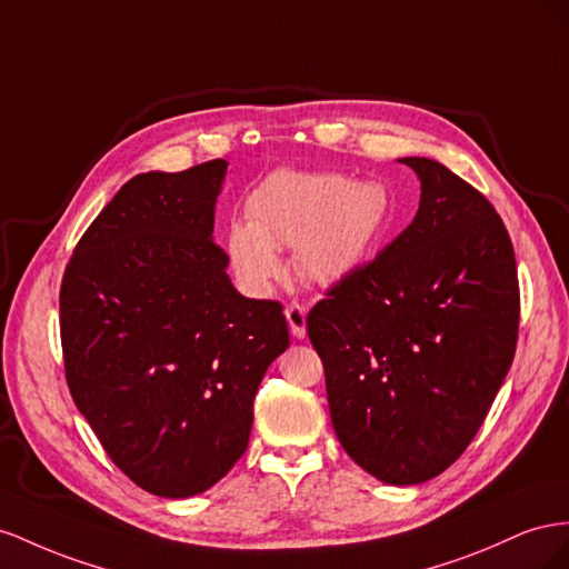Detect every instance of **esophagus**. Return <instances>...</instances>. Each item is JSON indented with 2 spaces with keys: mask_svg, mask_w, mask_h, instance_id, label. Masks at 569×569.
<instances>
[{
  "mask_svg": "<svg viewBox=\"0 0 569 569\" xmlns=\"http://www.w3.org/2000/svg\"><path fill=\"white\" fill-rule=\"evenodd\" d=\"M286 319H288L290 333H293L296 338H305V333H307V312H305V307L298 305V302L286 305Z\"/></svg>",
  "mask_w": 569,
  "mask_h": 569,
  "instance_id": "esophagus-1",
  "label": "esophagus"
}]
</instances>
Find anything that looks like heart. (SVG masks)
I'll return each instance as SVG.
<instances>
[{"instance_id": "heart-1", "label": "heart", "mask_w": 569, "mask_h": 569, "mask_svg": "<svg viewBox=\"0 0 569 569\" xmlns=\"http://www.w3.org/2000/svg\"><path fill=\"white\" fill-rule=\"evenodd\" d=\"M248 221H233L226 250L238 279L267 290L283 276L276 250L290 248L307 283L343 279L377 248L391 217L383 186L333 171L269 173L246 200Z\"/></svg>"}]
</instances>
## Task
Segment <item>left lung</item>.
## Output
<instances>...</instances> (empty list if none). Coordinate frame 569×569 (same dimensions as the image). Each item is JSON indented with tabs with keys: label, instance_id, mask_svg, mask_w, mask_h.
Here are the masks:
<instances>
[{
	"label": "left lung",
	"instance_id": "obj_1",
	"mask_svg": "<svg viewBox=\"0 0 569 569\" xmlns=\"http://www.w3.org/2000/svg\"><path fill=\"white\" fill-rule=\"evenodd\" d=\"M419 209L307 315L340 446L396 486L441 475L472 443L515 357L519 281L506 223L427 157H405Z\"/></svg>",
	"mask_w": 569,
	"mask_h": 569
}]
</instances>
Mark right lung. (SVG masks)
I'll use <instances>...</instances> for the list:
<instances>
[{"mask_svg":"<svg viewBox=\"0 0 569 569\" xmlns=\"http://www.w3.org/2000/svg\"><path fill=\"white\" fill-rule=\"evenodd\" d=\"M226 167L131 178L78 240L59 290L76 408L111 462L161 498L229 475L259 381L288 348L283 305L242 298L212 240Z\"/></svg>","mask_w":569,"mask_h":569,"instance_id":"obj_1","label":"right lung"}]
</instances>
